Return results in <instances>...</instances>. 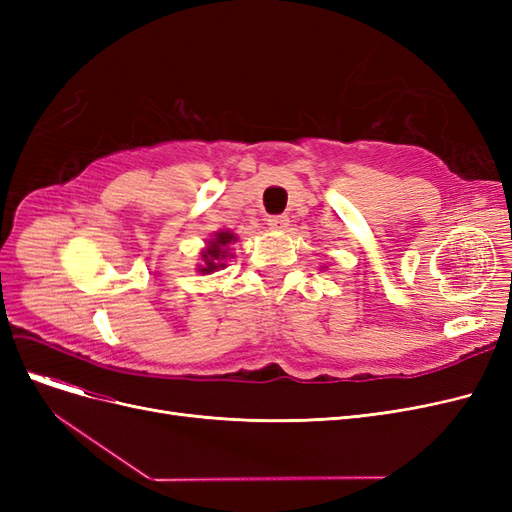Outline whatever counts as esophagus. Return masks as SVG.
<instances>
[{"instance_id": "1", "label": "esophagus", "mask_w": 512, "mask_h": 512, "mask_svg": "<svg viewBox=\"0 0 512 512\" xmlns=\"http://www.w3.org/2000/svg\"><path fill=\"white\" fill-rule=\"evenodd\" d=\"M267 224L271 230H284L288 226V215H271Z\"/></svg>"}]
</instances>
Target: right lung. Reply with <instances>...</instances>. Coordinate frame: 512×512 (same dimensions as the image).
<instances>
[{
	"mask_svg": "<svg viewBox=\"0 0 512 512\" xmlns=\"http://www.w3.org/2000/svg\"><path fill=\"white\" fill-rule=\"evenodd\" d=\"M230 241H237V237L232 235V232L220 230L218 235H215L213 241H209L207 250L203 252V265H200V273H213L218 271L220 267H226V258H228V243Z\"/></svg>",
	"mask_w": 512,
	"mask_h": 512,
	"instance_id": "add662e5",
	"label": "right lung"
}]
</instances>
